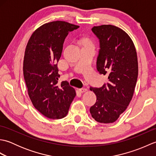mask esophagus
<instances>
[{
  "label": "esophagus",
  "instance_id": "obj_1",
  "mask_svg": "<svg viewBox=\"0 0 156 156\" xmlns=\"http://www.w3.org/2000/svg\"><path fill=\"white\" fill-rule=\"evenodd\" d=\"M87 90V89L85 88H82L79 89V91H80V92H86Z\"/></svg>",
  "mask_w": 156,
  "mask_h": 156
}]
</instances>
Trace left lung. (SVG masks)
<instances>
[{"instance_id": "8db88e82", "label": "left lung", "mask_w": 156, "mask_h": 156, "mask_svg": "<svg viewBox=\"0 0 156 156\" xmlns=\"http://www.w3.org/2000/svg\"><path fill=\"white\" fill-rule=\"evenodd\" d=\"M91 30L99 41L97 69L108 76V81L100 88H90L97 95L90 112L95 121L110 123L117 121L133 97L138 76L137 52L130 37L116 26L103 25Z\"/></svg>"}]
</instances>
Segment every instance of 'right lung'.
Segmentation results:
<instances>
[{"label":"right lung","instance_id":"add662e5","mask_svg":"<svg viewBox=\"0 0 156 156\" xmlns=\"http://www.w3.org/2000/svg\"><path fill=\"white\" fill-rule=\"evenodd\" d=\"M79 26L57 21L43 25L31 36L25 49L23 75L35 108L45 117H66L76 96L67 81L58 83V62L69 32Z\"/></svg>","mask_w":156,"mask_h":156}]
</instances>
